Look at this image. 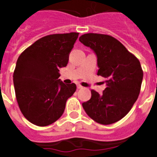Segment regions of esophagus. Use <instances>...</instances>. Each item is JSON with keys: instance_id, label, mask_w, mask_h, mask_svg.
I'll return each mask as SVG.
<instances>
[{"instance_id": "1", "label": "esophagus", "mask_w": 157, "mask_h": 157, "mask_svg": "<svg viewBox=\"0 0 157 157\" xmlns=\"http://www.w3.org/2000/svg\"><path fill=\"white\" fill-rule=\"evenodd\" d=\"M77 88L78 89H82V86H80V85H78Z\"/></svg>"}]
</instances>
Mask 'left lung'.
I'll list each match as a JSON object with an SVG mask.
<instances>
[{
    "instance_id": "8db88e82",
    "label": "left lung",
    "mask_w": 157,
    "mask_h": 157,
    "mask_svg": "<svg viewBox=\"0 0 157 157\" xmlns=\"http://www.w3.org/2000/svg\"><path fill=\"white\" fill-rule=\"evenodd\" d=\"M79 41L97 56L98 75L107 78L103 94L91 90V98L82 103L83 109L97 123H116L130 112L138 99L143 79L141 63L112 36L90 33L82 35Z\"/></svg>"
}]
</instances>
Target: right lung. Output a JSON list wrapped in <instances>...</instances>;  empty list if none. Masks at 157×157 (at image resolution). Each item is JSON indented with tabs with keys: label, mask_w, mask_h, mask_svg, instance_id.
Instances as JSON below:
<instances>
[{
	"label": "right lung",
	"mask_w": 157,
	"mask_h": 157,
	"mask_svg": "<svg viewBox=\"0 0 157 157\" xmlns=\"http://www.w3.org/2000/svg\"><path fill=\"white\" fill-rule=\"evenodd\" d=\"M78 33L45 36L23 51L16 62L13 82L16 100L24 117L34 125H50L63 115L76 85H66L59 69L68 63Z\"/></svg>",
	"instance_id": "right-lung-1"
}]
</instances>
